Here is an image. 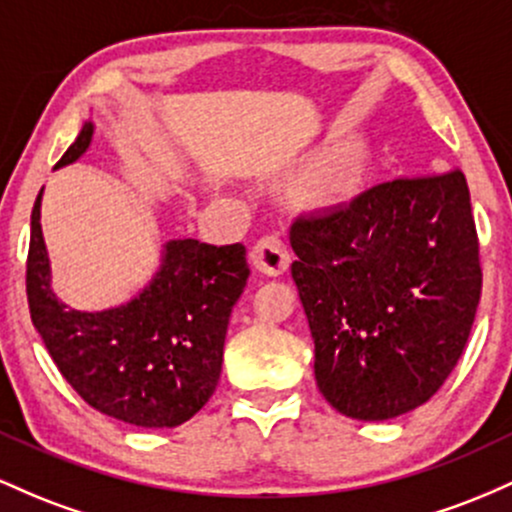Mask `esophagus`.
<instances>
[{"instance_id": "34e87169", "label": "esophagus", "mask_w": 512, "mask_h": 512, "mask_svg": "<svg viewBox=\"0 0 512 512\" xmlns=\"http://www.w3.org/2000/svg\"><path fill=\"white\" fill-rule=\"evenodd\" d=\"M250 262L255 264L257 272L267 276H279L289 269L291 255H289V248H286V243L279 236H264L252 245Z\"/></svg>"}]
</instances>
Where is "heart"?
<instances>
[{
	"instance_id": "1",
	"label": "heart",
	"mask_w": 512,
	"mask_h": 512,
	"mask_svg": "<svg viewBox=\"0 0 512 512\" xmlns=\"http://www.w3.org/2000/svg\"><path fill=\"white\" fill-rule=\"evenodd\" d=\"M368 175L366 144L351 139L334 146L308 175V195L320 204H344L361 192Z\"/></svg>"
}]
</instances>
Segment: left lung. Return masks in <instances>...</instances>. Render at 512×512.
Segmentation results:
<instances>
[{
    "mask_svg": "<svg viewBox=\"0 0 512 512\" xmlns=\"http://www.w3.org/2000/svg\"><path fill=\"white\" fill-rule=\"evenodd\" d=\"M291 248L322 397L351 419L385 421L436 395L481 296L462 170L378 182L296 216Z\"/></svg>",
    "mask_w": 512,
    "mask_h": 512,
    "instance_id": "1",
    "label": "left lung"
}]
</instances>
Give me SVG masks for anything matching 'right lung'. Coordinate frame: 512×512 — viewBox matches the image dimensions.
Listing matches in <instances>:
<instances>
[{
    "label": "right lung",
    "mask_w": 512,
    "mask_h": 512,
    "mask_svg": "<svg viewBox=\"0 0 512 512\" xmlns=\"http://www.w3.org/2000/svg\"><path fill=\"white\" fill-rule=\"evenodd\" d=\"M86 122L57 168L88 149ZM40 190L31 214L26 293L45 349L88 407L125 424L173 428L214 395L233 305L248 284L245 245L170 240L163 264L134 301L101 313L67 308L50 289L40 231Z\"/></svg>",
    "instance_id": "right-lung-1"
}]
</instances>
